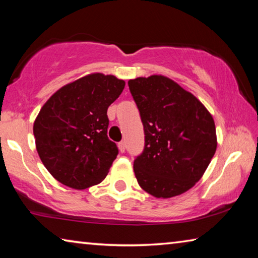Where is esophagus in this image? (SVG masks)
Here are the masks:
<instances>
[{
    "label": "esophagus",
    "mask_w": 258,
    "mask_h": 258,
    "mask_svg": "<svg viewBox=\"0 0 258 258\" xmlns=\"http://www.w3.org/2000/svg\"><path fill=\"white\" fill-rule=\"evenodd\" d=\"M118 149L120 152H125V142L124 141H120L118 143Z\"/></svg>",
    "instance_id": "obj_1"
}]
</instances>
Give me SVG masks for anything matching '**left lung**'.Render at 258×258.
<instances>
[{
	"label": "left lung",
	"mask_w": 258,
	"mask_h": 258,
	"mask_svg": "<svg viewBox=\"0 0 258 258\" xmlns=\"http://www.w3.org/2000/svg\"><path fill=\"white\" fill-rule=\"evenodd\" d=\"M145 131V148L134 160L143 190L171 198L191 189L216 151V128L204 104L161 75L128 81Z\"/></svg>",
	"instance_id": "1"
}]
</instances>
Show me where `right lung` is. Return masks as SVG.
<instances>
[{"mask_svg": "<svg viewBox=\"0 0 258 258\" xmlns=\"http://www.w3.org/2000/svg\"><path fill=\"white\" fill-rule=\"evenodd\" d=\"M125 82L91 74L64 85L47 100L34 123L38 156L55 180L83 190L107 176L118 155L108 138V107Z\"/></svg>", "mask_w": 258, "mask_h": 258, "instance_id": "add662e5", "label": "right lung"}]
</instances>
